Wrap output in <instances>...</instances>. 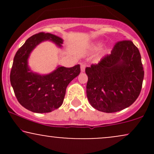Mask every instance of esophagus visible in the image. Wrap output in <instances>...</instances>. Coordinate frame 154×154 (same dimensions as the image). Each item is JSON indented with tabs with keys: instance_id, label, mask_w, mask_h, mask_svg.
<instances>
[{
	"instance_id": "obj_1",
	"label": "esophagus",
	"mask_w": 154,
	"mask_h": 154,
	"mask_svg": "<svg viewBox=\"0 0 154 154\" xmlns=\"http://www.w3.org/2000/svg\"><path fill=\"white\" fill-rule=\"evenodd\" d=\"M86 66H87V64L85 63H81V66H80V68H81V72H85V69Z\"/></svg>"
}]
</instances>
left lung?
I'll use <instances>...</instances> for the list:
<instances>
[{"instance_id":"1","label":"left lung","mask_w":154,"mask_h":154,"mask_svg":"<svg viewBox=\"0 0 154 154\" xmlns=\"http://www.w3.org/2000/svg\"><path fill=\"white\" fill-rule=\"evenodd\" d=\"M86 93L94 109L119 111L135 101L142 88L144 71L138 48L130 40L115 44L111 54L85 69Z\"/></svg>"}]
</instances>
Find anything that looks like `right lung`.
<instances>
[{
  "label": "right lung",
  "instance_id": "1",
  "mask_svg": "<svg viewBox=\"0 0 154 154\" xmlns=\"http://www.w3.org/2000/svg\"><path fill=\"white\" fill-rule=\"evenodd\" d=\"M45 40L54 42L61 47L63 40L51 33L39 32L26 40L17 51L10 74V81L19 103L35 113L51 112L62 105L66 89L80 73L79 64L66 68L58 66L46 75L34 73L28 66L27 60L32 51Z\"/></svg>",
  "mask_w": 154,
  "mask_h": 154
}]
</instances>
